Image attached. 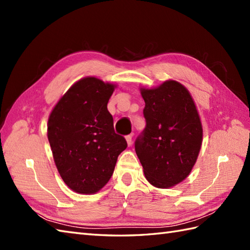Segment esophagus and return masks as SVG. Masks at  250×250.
I'll return each mask as SVG.
<instances>
[{
    "instance_id": "1",
    "label": "esophagus",
    "mask_w": 250,
    "mask_h": 250,
    "mask_svg": "<svg viewBox=\"0 0 250 250\" xmlns=\"http://www.w3.org/2000/svg\"><path fill=\"white\" fill-rule=\"evenodd\" d=\"M125 141H126V143H128V145L130 146L132 144V134L126 135L125 136Z\"/></svg>"
}]
</instances>
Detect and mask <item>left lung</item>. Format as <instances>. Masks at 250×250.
<instances>
[{
    "label": "left lung",
    "mask_w": 250,
    "mask_h": 250,
    "mask_svg": "<svg viewBox=\"0 0 250 250\" xmlns=\"http://www.w3.org/2000/svg\"><path fill=\"white\" fill-rule=\"evenodd\" d=\"M146 126L135 151L146 179L157 188H171L188 177L198 159L203 129L190 92L176 81L141 88Z\"/></svg>",
    "instance_id": "obj_1"
}]
</instances>
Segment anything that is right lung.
I'll return each mask as SVG.
<instances>
[{
  "instance_id": "add662e5",
  "label": "right lung",
  "mask_w": 250,
  "mask_h": 250,
  "mask_svg": "<svg viewBox=\"0 0 250 250\" xmlns=\"http://www.w3.org/2000/svg\"><path fill=\"white\" fill-rule=\"evenodd\" d=\"M116 84L95 77L75 83L50 113L47 136L60 176L77 193L92 194L108 183L126 148L115 133L108 100Z\"/></svg>"
}]
</instances>
